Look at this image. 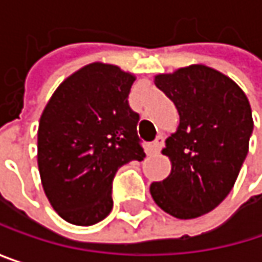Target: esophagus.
Returning a JSON list of instances; mask_svg holds the SVG:
<instances>
[{"instance_id": "obj_1", "label": "esophagus", "mask_w": 262, "mask_h": 262, "mask_svg": "<svg viewBox=\"0 0 262 262\" xmlns=\"http://www.w3.org/2000/svg\"><path fill=\"white\" fill-rule=\"evenodd\" d=\"M164 144H165V138H164L162 135H158L156 139L151 142V148H153L155 151H161V148L164 147Z\"/></svg>"}]
</instances>
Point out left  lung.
<instances>
[{"instance_id":"obj_1","label":"left lung","mask_w":262,"mask_h":262,"mask_svg":"<svg viewBox=\"0 0 262 262\" xmlns=\"http://www.w3.org/2000/svg\"><path fill=\"white\" fill-rule=\"evenodd\" d=\"M156 86L174 103L181 123L162 150L173 168L153 182L156 205L176 219H195L231 192L249 151L252 109L235 81L205 65L161 74Z\"/></svg>"}]
</instances>
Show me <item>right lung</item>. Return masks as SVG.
Masks as SVG:
<instances>
[{"instance_id": "1", "label": "right lung", "mask_w": 262, "mask_h": 262, "mask_svg": "<svg viewBox=\"0 0 262 262\" xmlns=\"http://www.w3.org/2000/svg\"><path fill=\"white\" fill-rule=\"evenodd\" d=\"M132 74L91 63L65 80L39 121L37 165L51 206L68 223L91 226L114 206L120 167L145 158L132 111Z\"/></svg>"}]
</instances>
